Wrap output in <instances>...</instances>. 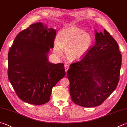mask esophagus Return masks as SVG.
I'll return each mask as SVG.
<instances>
[{
  "label": "esophagus",
  "mask_w": 127,
  "mask_h": 127,
  "mask_svg": "<svg viewBox=\"0 0 127 127\" xmlns=\"http://www.w3.org/2000/svg\"><path fill=\"white\" fill-rule=\"evenodd\" d=\"M69 66L68 64H66V65H65V70L66 73L67 72V71L69 69Z\"/></svg>",
  "instance_id": "obj_1"
}]
</instances>
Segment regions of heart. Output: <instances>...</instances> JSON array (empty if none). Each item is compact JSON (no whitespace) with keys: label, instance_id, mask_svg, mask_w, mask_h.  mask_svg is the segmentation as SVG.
Returning a JSON list of instances; mask_svg holds the SVG:
<instances>
[{"label":"heart","instance_id":"b5f03b06","mask_svg":"<svg viewBox=\"0 0 127 127\" xmlns=\"http://www.w3.org/2000/svg\"><path fill=\"white\" fill-rule=\"evenodd\" d=\"M93 38L91 34L77 27H69L59 32L57 42L54 43V50L61 55L62 50L70 61H79L86 56L93 44Z\"/></svg>","mask_w":127,"mask_h":127}]
</instances>
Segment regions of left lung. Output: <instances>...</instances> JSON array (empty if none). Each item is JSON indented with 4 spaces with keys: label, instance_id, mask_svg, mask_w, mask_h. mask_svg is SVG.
<instances>
[{
    "label": "left lung",
    "instance_id": "8db88e82",
    "mask_svg": "<svg viewBox=\"0 0 127 127\" xmlns=\"http://www.w3.org/2000/svg\"><path fill=\"white\" fill-rule=\"evenodd\" d=\"M95 31V43L81 61L71 64L67 71L73 102L83 107L103 103L117 88L122 56L110 34Z\"/></svg>",
    "mask_w": 127,
    "mask_h": 127
}]
</instances>
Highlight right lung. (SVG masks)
<instances>
[{"label": "right lung", "instance_id": "1", "mask_svg": "<svg viewBox=\"0 0 127 127\" xmlns=\"http://www.w3.org/2000/svg\"><path fill=\"white\" fill-rule=\"evenodd\" d=\"M56 35V29L36 23L20 32L9 49L8 78L23 102L34 105L47 103L52 88L65 75L63 63L48 61Z\"/></svg>", "mask_w": 127, "mask_h": 127}]
</instances>
